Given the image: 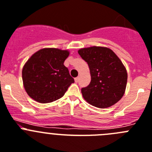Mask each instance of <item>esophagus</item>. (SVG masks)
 <instances>
[{
  "label": "esophagus",
  "mask_w": 152,
  "mask_h": 152,
  "mask_svg": "<svg viewBox=\"0 0 152 152\" xmlns=\"http://www.w3.org/2000/svg\"><path fill=\"white\" fill-rule=\"evenodd\" d=\"M79 77H76L75 78V82H76V83H78V82H79Z\"/></svg>",
  "instance_id": "obj_1"
}]
</instances>
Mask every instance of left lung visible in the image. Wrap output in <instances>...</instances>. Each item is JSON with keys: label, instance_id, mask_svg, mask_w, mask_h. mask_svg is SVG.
I'll use <instances>...</instances> for the list:
<instances>
[{"label": "left lung", "instance_id": "obj_1", "mask_svg": "<svg viewBox=\"0 0 152 152\" xmlns=\"http://www.w3.org/2000/svg\"><path fill=\"white\" fill-rule=\"evenodd\" d=\"M78 53L87 62L91 74L90 84L81 90L84 99L99 108L115 104L126 87L127 72L122 61L106 47L83 48Z\"/></svg>", "mask_w": 152, "mask_h": 152}]
</instances>
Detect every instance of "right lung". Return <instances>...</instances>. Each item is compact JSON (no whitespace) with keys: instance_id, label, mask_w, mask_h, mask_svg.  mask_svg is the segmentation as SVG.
<instances>
[{"instance_id":"1","label":"right lung","mask_w":152,"mask_h":152,"mask_svg":"<svg viewBox=\"0 0 152 152\" xmlns=\"http://www.w3.org/2000/svg\"><path fill=\"white\" fill-rule=\"evenodd\" d=\"M69 51L59 48L40 49L30 57L22 71L24 88L39 103H50L62 98L74 83L64 61Z\"/></svg>"}]
</instances>
